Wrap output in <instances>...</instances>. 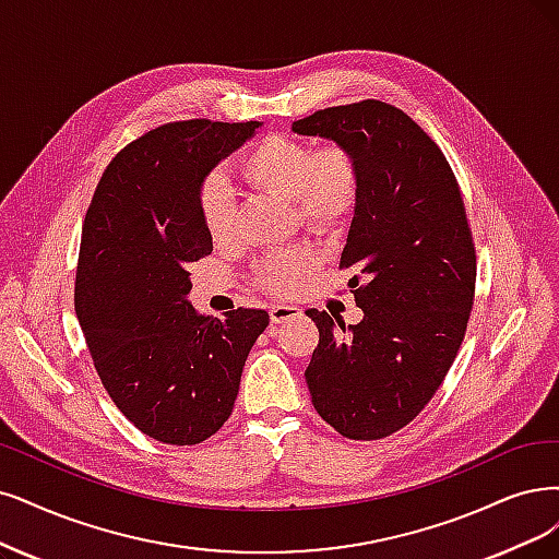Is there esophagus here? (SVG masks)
<instances>
[{
    "instance_id": "34e87169",
    "label": "esophagus",
    "mask_w": 559,
    "mask_h": 559,
    "mask_svg": "<svg viewBox=\"0 0 559 559\" xmlns=\"http://www.w3.org/2000/svg\"><path fill=\"white\" fill-rule=\"evenodd\" d=\"M299 316H301V308H297V306H287V304H274V306H269V318H272L274 324L287 322V320L299 318Z\"/></svg>"
}]
</instances>
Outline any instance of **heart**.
Segmentation results:
<instances>
[{
  "instance_id": "obj_1",
  "label": "heart",
  "mask_w": 559,
  "mask_h": 559,
  "mask_svg": "<svg viewBox=\"0 0 559 559\" xmlns=\"http://www.w3.org/2000/svg\"><path fill=\"white\" fill-rule=\"evenodd\" d=\"M239 177L253 189L290 198L299 223L318 235L338 233L353 218L364 191L361 160L353 147L269 133L255 140L237 158ZM198 212L204 230L216 243L233 239L237 202L223 179L206 177L198 186ZM316 253L308 246L283 248L258 269V285L269 293H287L313 266Z\"/></svg>"
}]
</instances>
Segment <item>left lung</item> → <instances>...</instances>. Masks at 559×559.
<instances>
[{
  "instance_id": "8db88e82",
  "label": "left lung",
  "mask_w": 559,
  "mask_h": 559,
  "mask_svg": "<svg viewBox=\"0 0 559 559\" xmlns=\"http://www.w3.org/2000/svg\"><path fill=\"white\" fill-rule=\"evenodd\" d=\"M293 131L343 142L361 160L341 269L359 272L349 293L364 320L306 311L320 332L306 382L318 415L343 438L382 440L436 396L465 338L477 253L463 195L442 150L389 103L324 108Z\"/></svg>"
}]
</instances>
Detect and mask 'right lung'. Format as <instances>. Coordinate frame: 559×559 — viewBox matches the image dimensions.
<instances>
[{
	"label": "right lung",
	"mask_w": 559,
	"mask_h": 559,
	"mask_svg": "<svg viewBox=\"0 0 559 559\" xmlns=\"http://www.w3.org/2000/svg\"><path fill=\"white\" fill-rule=\"evenodd\" d=\"M260 121H170L119 150L82 223L75 316L103 389L144 436L200 444L233 415L241 370L269 324L186 301L189 266L212 253L198 186Z\"/></svg>",
	"instance_id": "obj_1"
}]
</instances>
